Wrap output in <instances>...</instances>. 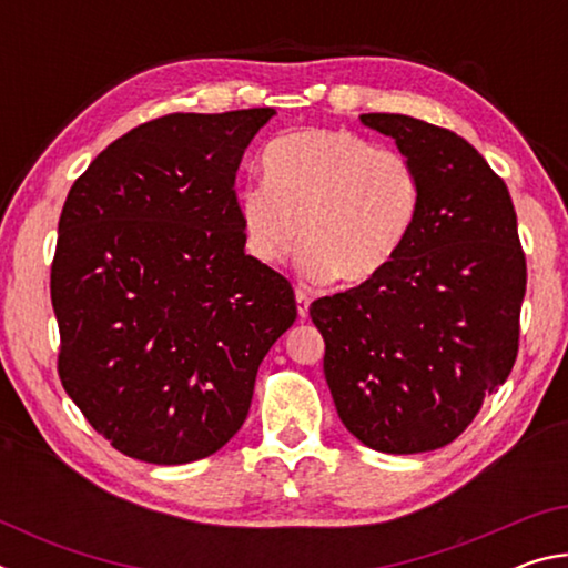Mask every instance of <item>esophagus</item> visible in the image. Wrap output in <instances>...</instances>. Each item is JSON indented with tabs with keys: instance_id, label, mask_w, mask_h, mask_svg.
<instances>
[{
	"instance_id": "obj_1",
	"label": "esophagus",
	"mask_w": 568,
	"mask_h": 568,
	"mask_svg": "<svg viewBox=\"0 0 568 568\" xmlns=\"http://www.w3.org/2000/svg\"><path fill=\"white\" fill-rule=\"evenodd\" d=\"M295 303H297V315H301V318H307V307H311V297H307V293L301 291V287H295Z\"/></svg>"
}]
</instances>
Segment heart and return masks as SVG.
<instances>
[{"mask_svg":"<svg viewBox=\"0 0 568 568\" xmlns=\"http://www.w3.org/2000/svg\"><path fill=\"white\" fill-rule=\"evenodd\" d=\"M263 175L265 182L237 192L247 253L277 265L301 235V267L313 281H373L396 261L418 220L416 165L351 130L283 134L263 152Z\"/></svg>","mask_w":568,"mask_h":568,"instance_id":"b5f03b06","label":"heart"}]
</instances>
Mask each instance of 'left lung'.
Masks as SVG:
<instances>
[{
  "label": "left lung",
  "instance_id": "obj_1",
  "mask_svg": "<svg viewBox=\"0 0 568 568\" xmlns=\"http://www.w3.org/2000/svg\"><path fill=\"white\" fill-rule=\"evenodd\" d=\"M418 170L420 210L396 261L313 301L323 373L343 426L381 454L456 440L518 353L526 257L506 182L456 132L361 114Z\"/></svg>",
  "mask_w": 568,
  "mask_h": 568
}]
</instances>
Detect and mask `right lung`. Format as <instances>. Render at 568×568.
Instances as JSON below:
<instances>
[{"instance_id": "right-lung-1", "label": "right lung", "mask_w": 568, "mask_h": 568, "mask_svg": "<svg viewBox=\"0 0 568 568\" xmlns=\"http://www.w3.org/2000/svg\"><path fill=\"white\" fill-rule=\"evenodd\" d=\"M275 110L175 112L122 134L60 215L52 307L62 386L120 454L200 460L243 426L295 321L291 283L245 255L235 172Z\"/></svg>"}]
</instances>
